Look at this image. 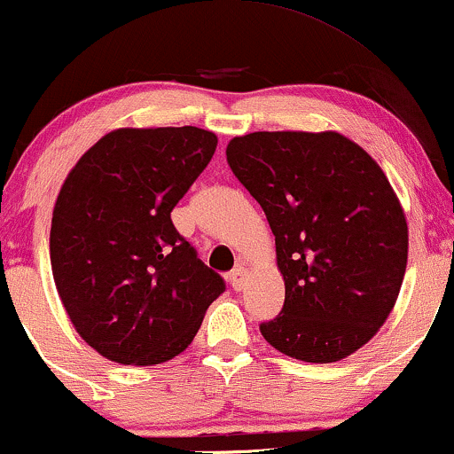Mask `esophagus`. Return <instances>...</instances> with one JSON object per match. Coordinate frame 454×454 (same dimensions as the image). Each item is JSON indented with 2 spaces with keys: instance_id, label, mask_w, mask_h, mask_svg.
Instances as JSON below:
<instances>
[{
  "instance_id": "obj_1",
  "label": "esophagus",
  "mask_w": 454,
  "mask_h": 454,
  "mask_svg": "<svg viewBox=\"0 0 454 454\" xmlns=\"http://www.w3.org/2000/svg\"><path fill=\"white\" fill-rule=\"evenodd\" d=\"M228 283H231V287L234 289V292H241L243 286H245V269H234L231 275H228Z\"/></svg>"
}]
</instances>
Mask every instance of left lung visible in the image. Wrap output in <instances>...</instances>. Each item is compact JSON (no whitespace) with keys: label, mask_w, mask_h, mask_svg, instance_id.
<instances>
[{"label":"left lung","mask_w":454,"mask_h":454,"mask_svg":"<svg viewBox=\"0 0 454 454\" xmlns=\"http://www.w3.org/2000/svg\"><path fill=\"white\" fill-rule=\"evenodd\" d=\"M258 200L286 281L281 313L260 332L277 351L332 364L389 317L408 260L406 217L380 167L338 133L260 130L226 147Z\"/></svg>","instance_id":"1"}]
</instances>
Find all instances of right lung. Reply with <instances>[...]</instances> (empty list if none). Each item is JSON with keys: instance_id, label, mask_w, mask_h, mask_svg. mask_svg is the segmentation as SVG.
<instances>
[{"instance_id": "1", "label": "right lung", "mask_w": 454, "mask_h": 454, "mask_svg": "<svg viewBox=\"0 0 454 454\" xmlns=\"http://www.w3.org/2000/svg\"><path fill=\"white\" fill-rule=\"evenodd\" d=\"M215 145L196 127L118 129L65 179L52 211V277L71 324L103 357L167 362L226 292L171 222Z\"/></svg>"}]
</instances>
